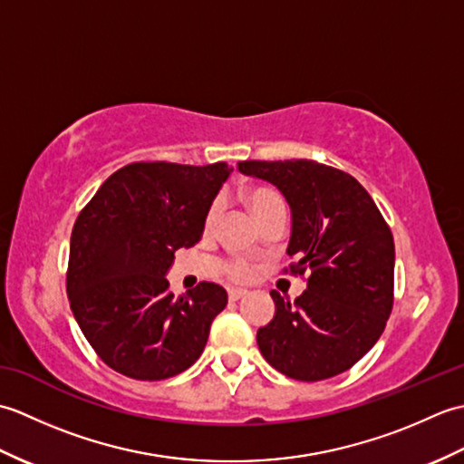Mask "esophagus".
<instances>
[{
  "mask_svg": "<svg viewBox=\"0 0 464 464\" xmlns=\"http://www.w3.org/2000/svg\"><path fill=\"white\" fill-rule=\"evenodd\" d=\"M249 291L245 289H229V301H239L243 297H247Z\"/></svg>",
  "mask_w": 464,
  "mask_h": 464,
  "instance_id": "obj_1",
  "label": "esophagus"
}]
</instances>
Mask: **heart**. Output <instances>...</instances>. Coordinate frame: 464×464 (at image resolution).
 I'll list each match as a JSON object with an SVG mask.
<instances>
[{
	"label": "heart",
	"mask_w": 464,
	"mask_h": 464,
	"mask_svg": "<svg viewBox=\"0 0 464 464\" xmlns=\"http://www.w3.org/2000/svg\"><path fill=\"white\" fill-rule=\"evenodd\" d=\"M245 201H247L249 209L253 211L255 217H261L265 211L269 209V207L281 203V197L275 191L267 189V187H253V189H249L247 195H245ZM219 211H221V201L215 199L209 207V211H207V217H205L207 227H211L217 221ZM225 273H227V277H231L235 281H243L251 275V267L245 259H231L229 263L225 265Z\"/></svg>",
	"instance_id": "1"
}]
</instances>
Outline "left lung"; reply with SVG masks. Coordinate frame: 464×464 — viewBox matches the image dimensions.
<instances>
[{"mask_svg":"<svg viewBox=\"0 0 464 464\" xmlns=\"http://www.w3.org/2000/svg\"><path fill=\"white\" fill-rule=\"evenodd\" d=\"M239 171L273 183L293 215V275L309 271L295 303L271 291L275 317L257 331L271 367L297 381L351 369L384 331L395 287V243L367 189L341 169L311 160L239 161Z\"/></svg>","mask_w":464,"mask_h":464,"instance_id":"8db88e82","label":"left lung"}]
</instances>
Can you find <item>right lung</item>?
<instances>
[{"label":"right lung","mask_w":464,"mask_h":464,"mask_svg":"<svg viewBox=\"0 0 464 464\" xmlns=\"http://www.w3.org/2000/svg\"><path fill=\"white\" fill-rule=\"evenodd\" d=\"M231 173L225 161H137L97 189L72 231L67 297L100 359L137 381H163L201 357L227 304L221 285L175 297V251L199 243L207 211Z\"/></svg>","instance_id":"add662e5"}]
</instances>
